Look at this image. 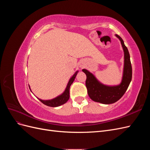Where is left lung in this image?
<instances>
[{"label":"left lung","mask_w":150,"mask_h":150,"mask_svg":"<svg viewBox=\"0 0 150 150\" xmlns=\"http://www.w3.org/2000/svg\"><path fill=\"white\" fill-rule=\"evenodd\" d=\"M116 36L120 40L125 52L124 72L121 83L116 86H104L98 82L96 78L88 71L83 69L86 74V86L89 98L95 102L109 104L118 101L126 91L132 79V67L128 48L126 47L123 40L120 36L117 34Z\"/></svg>","instance_id":"1"}]
</instances>
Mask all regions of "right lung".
<instances>
[{
  "instance_id": "obj_1",
  "label": "right lung",
  "mask_w": 150,
  "mask_h": 150,
  "mask_svg": "<svg viewBox=\"0 0 150 150\" xmlns=\"http://www.w3.org/2000/svg\"><path fill=\"white\" fill-rule=\"evenodd\" d=\"M78 74V71H77L76 73L72 76V78L70 79L69 83L67 84V86L66 87V89L65 90V91L62 94L61 96H58L56 98L52 99L51 100H47V101H44L41 100V99H39L40 101V102H42L44 104L50 107H57V106H59L62 104H64L66 103L69 99V89H70V86L72 84V83H73V81H74V79L76 78V76Z\"/></svg>"
}]
</instances>
